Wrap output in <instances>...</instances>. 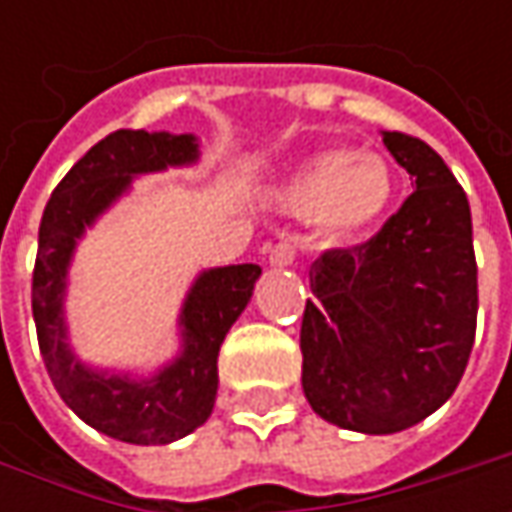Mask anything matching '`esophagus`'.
Returning <instances> with one entry per match:
<instances>
[{"label": "esophagus", "mask_w": 512, "mask_h": 512, "mask_svg": "<svg viewBox=\"0 0 512 512\" xmlns=\"http://www.w3.org/2000/svg\"><path fill=\"white\" fill-rule=\"evenodd\" d=\"M267 262H270V267H290L293 262H296V247L290 245V242H279V245L270 250V256H267Z\"/></svg>", "instance_id": "obj_1"}]
</instances>
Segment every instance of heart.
<instances>
[{"label": "heart", "instance_id": "1", "mask_svg": "<svg viewBox=\"0 0 512 512\" xmlns=\"http://www.w3.org/2000/svg\"><path fill=\"white\" fill-rule=\"evenodd\" d=\"M396 176L376 153L325 150L310 156L282 185V202L310 216L327 236H356L376 225L393 202Z\"/></svg>", "mask_w": 512, "mask_h": 512}]
</instances>
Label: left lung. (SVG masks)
<instances>
[{
    "instance_id": "1",
    "label": "left lung",
    "mask_w": 512,
    "mask_h": 512,
    "mask_svg": "<svg viewBox=\"0 0 512 512\" xmlns=\"http://www.w3.org/2000/svg\"><path fill=\"white\" fill-rule=\"evenodd\" d=\"M416 190L364 245L310 265L302 387L330 424L399 433L459 387L476 339L479 282L462 185L427 142L384 133Z\"/></svg>"
}]
</instances>
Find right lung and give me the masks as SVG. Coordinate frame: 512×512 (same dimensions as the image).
<instances>
[{"label": "right lung", "mask_w": 512, "mask_h": 512, "mask_svg": "<svg viewBox=\"0 0 512 512\" xmlns=\"http://www.w3.org/2000/svg\"><path fill=\"white\" fill-rule=\"evenodd\" d=\"M196 156L199 145L190 133L116 130L68 170L42 213L30 290L42 359L62 402L82 422L119 442L168 444L207 422L219 387V347L250 302L262 267L205 270L190 287L179 316L182 356L153 379H130L90 370L68 347L62 302L70 256L85 227L128 190L133 176L190 165Z\"/></svg>", "instance_id": "right-lung-1"}]
</instances>
